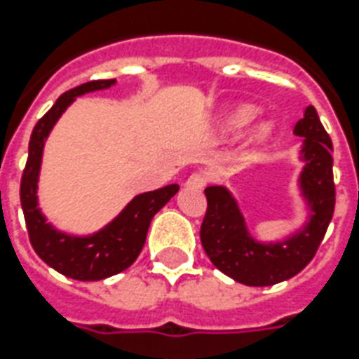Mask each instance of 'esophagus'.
<instances>
[{
    "label": "esophagus",
    "instance_id": "1",
    "mask_svg": "<svg viewBox=\"0 0 359 359\" xmlns=\"http://www.w3.org/2000/svg\"><path fill=\"white\" fill-rule=\"evenodd\" d=\"M205 184H207V177L203 173H191L186 180V186L194 188V190H201V188H205Z\"/></svg>",
    "mask_w": 359,
    "mask_h": 359
}]
</instances>
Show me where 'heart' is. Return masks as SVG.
I'll list each match as a JSON object with an SVG mask.
<instances>
[{"mask_svg": "<svg viewBox=\"0 0 359 359\" xmlns=\"http://www.w3.org/2000/svg\"><path fill=\"white\" fill-rule=\"evenodd\" d=\"M257 114H259V109H257L255 106L242 104V106L235 108L227 117H225L224 123H222V130H224L225 134H235V132L245 128L251 121L255 119ZM270 134H272V123L264 121V123L259 124L255 128V132H253V141H255V143H262V141L268 140V135Z\"/></svg>", "mask_w": 359, "mask_h": 359, "instance_id": "b5f03b06", "label": "heart"}]
</instances>
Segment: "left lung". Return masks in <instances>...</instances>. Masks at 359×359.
<instances>
[{"label":"left lung","mask_w":359,"mask_h":359,"mask_svg":"<svg viewBox=\"0 0 359 359\" xmlns=\"http://www.w3.org/2000/svg\"><path fill=\"white\" fill-rule=\"evenodd\" d=\"M304 137L302 158L306 168L300 175L302 196L309 207V219L298 233L273 244L257 242L245 227L235 197L224 186H208L207 214L201 224V244L218 270L238 283L268 287L294 278L311 262L328 229L335 208L334 147L328 132L309 106L294 126Z\"/></svg>","instance_id":"1"}]
</instances>
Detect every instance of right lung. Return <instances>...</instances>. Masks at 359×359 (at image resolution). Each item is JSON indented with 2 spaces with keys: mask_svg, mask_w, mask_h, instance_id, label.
<instances>
[{
  "mask_svg": "<svg viewBox=\"0 0 359 359\" xmlns=\"http://www.w3.org/2000/svg\"><path fill=\"white\" fill-rule=\"evenodd\" d=\"M114 83L115 80L87 81L63 93L55 100L31 132L29 154L20 182V203L33 250L48 266L78 281H98L132 266L143 250L147 231L154 214L179 191V184H169L160 190L140 194L124 207L123 212L111 224L89 236L61 233L42 216L36 201V182L41 171L42 149L50 130L65 109L74 102L76 97L108 89Z\"/></svg>",
  "mask_w": 359,
  "mask_h": 359,
  "instance_id": "1",
  "label": "right lung"
}]
</instances>
